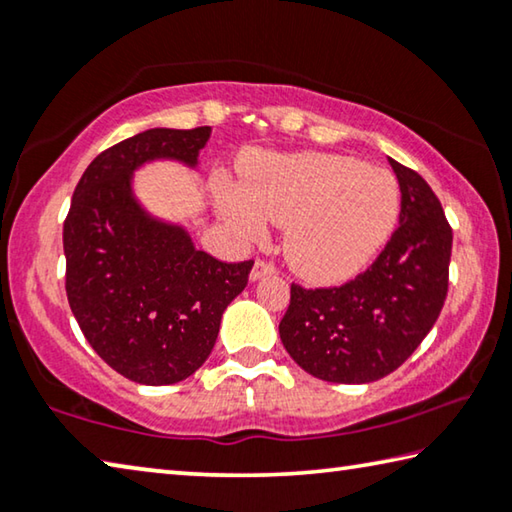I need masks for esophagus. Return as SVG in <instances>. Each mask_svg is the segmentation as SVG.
<instances>
[{
    "label": "esophagus",
    "instance_id": "1",
    "mask_svg": "<svg viewBox=\"0 0 512 512\" xmlns=\"http://www.w3.org/2000/svg\"><path fill=\"white\" fill-rule=\"evenodd\" d=\"M273 273H275V266H273L271 262H264V259H257L255 266H253V271H250V280L257 282V280H262V277L273 275Z\"/></svg>",
    "mask_w": 512,
    "mask_h": 512
}]
</instances>
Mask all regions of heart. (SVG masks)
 <instances>
[{
    "label": "heart",
    "instance_id": "heart-1",
    "mask_svg": "<svg viewBox=\"0 0 512 512\" xmlns=\"http://www.w3.org/2000/svg\"><path fill=\"white\" fill-rule=\"evenodd\" d=\"M221 216L257 239L266 219L284 225V257L311 282H339L384 246L400 214L391 171L336 153H262L246 162L244 187L219 185Z\"/></svg>",
    "mask_w": 512,
    "mask_h": 512
}]
</instances>
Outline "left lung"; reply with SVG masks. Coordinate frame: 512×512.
<instances>
[{"label": "left lung", "instance_id": "obj_1", "mask_svg": "<svg viewBox=\"0 0 512 512\" xmlns=\"http://www.w3.org/2000/svg\"><path fill=\"white\" fill-rule=\"evenodd\" d=\"M402 192L400 225L366 273L332 289L291 284L280 339L302 370L368 384L411 357L445 305L452 228L420 173L388 158Z\"/></svg>", "mask_w": 512, "mask_h": 512}]
</instances>
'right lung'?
Returning <instances> with one entry per match:
<instances>
[{
	"mask_svg": "<svg viewBox=\"0 0 512 512\" xmlns=\"http://www.w3.org/2000/svg\"><path fill=\"white\" fill-rule=\"evenodd\" d=\"M212 128H151L90 162L63 225L65 289L94 352L146 386L183 381L203 366L225 307L248 284L253 262L225 264L196 250L178 223L149 214L133 192L146 162L196 169Z\"/></svg>",
	"mask_w": 512,
	"mask_h": 512,
	"instance_id": "1",
	"label": "right lung"
}]
</instances>
